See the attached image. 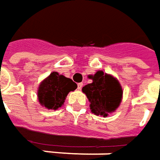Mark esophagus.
<instances>
[{
    "instance_id": "34e87169",
    "label": "esophagus",
    "mask_w": 160,
    "mask_h": 160,
    "mask_svg": "<svg viewBox=\"0 0 160 160\" xmlns=\"http://www.w3.org/2000/svg\"><path fill=\"white\" fill-rule=\"evenodd\" d=\"M82 87H83V83H79L78 84V90H81Z\"/></svg>"
}]
</instances>
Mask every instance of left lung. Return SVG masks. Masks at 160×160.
<instances>
[{
  "mask_svg": "<svg viewBox=\"0 0 160 160\" xmlns=\"http://www.w3.org/2000/svg\"><path fill=\"white\" fill-rule=\"evenodd\" d=\"M92 83L82 88L88 99L91 112L96 116L107 117L117 110L122 99V88L117 78L102 71L89 75Z\"/></svg>",
  "mask_w": 160,
  "mask_h": 160,
  "instance_id": "left-lung-1",
  "label": "left lung"
}]
</instances>
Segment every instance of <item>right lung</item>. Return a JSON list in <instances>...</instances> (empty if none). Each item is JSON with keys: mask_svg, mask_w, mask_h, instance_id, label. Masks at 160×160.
<instances>
[{"mask_svg": "<svg viewBox=\"0 0 160 160\" xmlns=\"http://www.w3.org/2000/svg\"><path fill=\"white\" fill-rule=\"evenodd\" d=\"M77 88V84L58 72L43 79L38 88V99L42 107L56 110L64 105L67 94Z\"/></svg>", "mask_w": 160, "mask_h": 160, "instance_id": "add662e5", "label": "right lung"}]
</instances>
